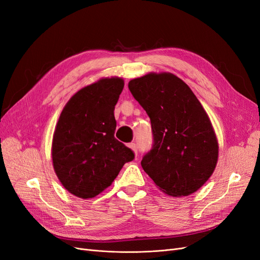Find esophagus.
<instances>
[{"instance_id":"obj_1","label":"esophagus","mask_w":260,"mask_h":260,"mask_svg":"<svg viewBox=\"0 0 260 260\" xmlns=\"http://www.w3.org/2000/svg\"><path fill=\"white\" fill-rule=\"evenodd\" d=\"M129 147L132 149L133 153H135L136 155L138 154V146H137L136 143H130V144H129Z\"/></svg>"}]
</instances>
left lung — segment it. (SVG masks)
Segmentation results:
<instances>
[{"label": "left lung", "mask_w": 260, "mask_h": 260, "mask_svg": "<svg viewBox=\"0 0 260 260\" xmlns=\"http://www.w3.org/2000/svg\"><path fill=\"white\" fill-rule=\"evenodd\" d=\"M129 90L151 119L153 148L141 165L165 194L182 198L215 171L219 145L205 109L188 85L171 73H149Z\"/></svg>", "instance_id": "obj_1"}]
</instances>
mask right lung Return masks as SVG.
Instances as JSON below:
<instances>
[{"mask_svg": "<svg viewBox=\"0 0 260 260\" xmlns=\"http://www.w3.org/2000/svg\"><path fill=\"white\" fill-rule=\"evenodd\" d=\"M123 85L122 78H102L75 93L60 113L52 141L53 167L77 198H95L135 158L114 137V109Z\"/></svg>", "mask_w": 260, "mask_h": 260, "instance_id": "1", "label": "right lung"}]
</instances>
